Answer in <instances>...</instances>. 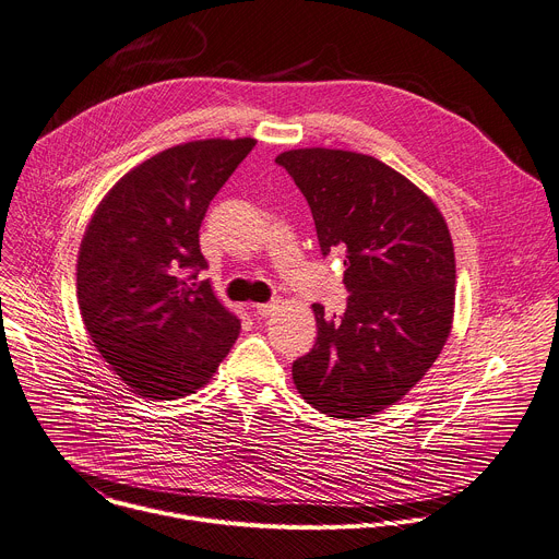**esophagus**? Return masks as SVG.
Returning <instances> with one entry per match:
<instances>
[{"label":"esophagus","instance_id":"1","mask_svg":"<svg viewBox=\"0 0 559 559\" xmlns=\"http://www.w3.org/2000/svg\"><path fill=\"white\" fill-rule=\"evenodd\" d=\"M276 312V302H259L257 314L259 317H272Z\"/></svg>","mask_w":559,"mask_h":559}]
</instances>
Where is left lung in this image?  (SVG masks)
I'll use <instances>...</instances> for the list:
<instances>
[{"label": "left lung", "mask_w": 559, "mask_h": 559, "mask_svg": "<svg viewBox=\"0 0 559 559\" xmlns=\"http://www.w3.org/2000/svg\"><path fill=\"white\" fill-rule=\"evenodd\" d=\"M306 195L323 257L343 253L341 319L314 302L317 343L292 364L312 408L361 419L394 405L432 368L454 310V249L435 202L385 163L343 148L276 158Z\"/></svg>", "instance_id": "left-lung-1"}]
</instances>
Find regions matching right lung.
I'll list each match as a JSON object with an SVG mask.
<instances>
[{"mask_svg":"<svg viewBox=\"0 0 559 559\" xmlns=\"http://www.w3.org/2000/svg\"><path fill=\"white\" fill-rule=\"evenodd\" d=\"M257 144L195 140L160 151L99 202L80 245L78 302L97 352L140 396L169 401L210 383L240 321L207 281L200 223Z\"/></svg>","mask_w":559,"mask_h":559,"instance_id":"1","label":"right lung"}]
</instances>
